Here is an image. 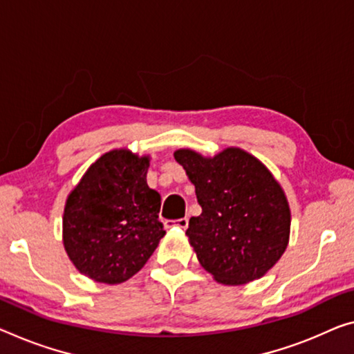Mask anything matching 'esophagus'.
<instances>
[{
	"label": "esophagus",
	"instance_id": "esophagus-1",
	"mask_svg": "<svg viewBox=\"0 0 354 354\" xmlns=\"http://www.w3.org/2000/svg\"><path fill=\"white\" fill-rule=\"evenodd\" d=\"M165 225L166 226H177V227H180V230H187V227H188V218H187V216H185V218H178V220H174V221L167 220Z\"/></svg>",
	"mask_w": 354,
	"mask_h": 354
}]
</instances>
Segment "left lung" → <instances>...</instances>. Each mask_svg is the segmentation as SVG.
I'll list each match as a JSON object with an SVG mask.
<instances>
[{"instance_id": "left-lung-1", "label": "left lung", "mask_w": 354, "mask_h": 354, "mask_svg": "<svg viewBox=\"0 0 354 354\" xmlns=\"http://www.w3.org/2000/svg\"><path fill=\"white\" fill-rule=\"evenodd\" d=\"M196 188L203 209L187 230L199 263L225 285L263 277L286 250L291 214L279 182L241 149L214 158L193 150L174 153Z\"/></svg>"}]
</instances>
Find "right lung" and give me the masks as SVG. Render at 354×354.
I'll return each instance as SVG.
<instances>
[{
    "label": "right lung",
    "instance_id": "add662e5",
    "mask_svg": "<svg viewBox=\"0 0 354 354\" xmlns=\"http://www.w3.org/2000/svg\"><path fill=\"white\" fill-rule=\"evenodd\" d=\"M149 156L112 150L90 166L68 196L63 243L84 275L115 285L144 268L165 236L161 196L149 188Z\"/></svg>",
    "mask_w": 354,
    "mask_h": 354
}]
</instances>
